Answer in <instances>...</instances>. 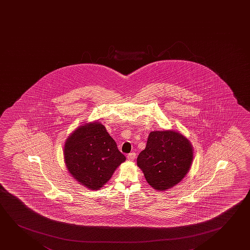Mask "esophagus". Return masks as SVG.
<instances>
[{
  "mask_svg": "<svg viewBox=\"0 0 250 250\" xmlns=\"http://www.w3.org/2000/svg\"><path fill=\"white\" fill-rule=\"evenodd\" d=\"M135 158H136V153H130V154L127 155V159L129 160V161H133Z\"/></svg>",
  "mask_w": 250,
  "mask_h": 250,
  "instance_id": "34e87169",
  "label": "esophagus"
}]
</instances>
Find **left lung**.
Segmentation results:
<instances>
[{
  "mask_svg": "<svg viewBox=\"0 0 250 250\" xmlns=\"http://www.w3.org/2000/svg\"><path fill=\"white\" fill-rule=\"evenodd\" d=\"M188 139L174 130H155L137 163L153 188L164 191L178 184L188 173L193 158Z\"/></svg>",
  "mask_w": 250,
  "mask_h": 250,
  "instance_id": "8db88e82",
  "label": "left lung"
}]
</instances>
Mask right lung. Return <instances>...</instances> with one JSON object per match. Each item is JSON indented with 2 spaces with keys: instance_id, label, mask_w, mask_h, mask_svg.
<instances>
[{
  "instance_id": "obj_1",
  "label": "right lung",
  "mask_w": 250,
  "mask_h": 250,
  "mask_svg": "<svg viewBox=\"0 0 250 250\" xmlns=\"http://www.w3.org/2000/svg\"><path fill=\"white\" fill-rule=\"evenodd\" d=\"M63 155L69 174L91 190L102 188L125 161L100 122L85 124L74 130L66 140Z\"/></svg>"
}]
</instances>
